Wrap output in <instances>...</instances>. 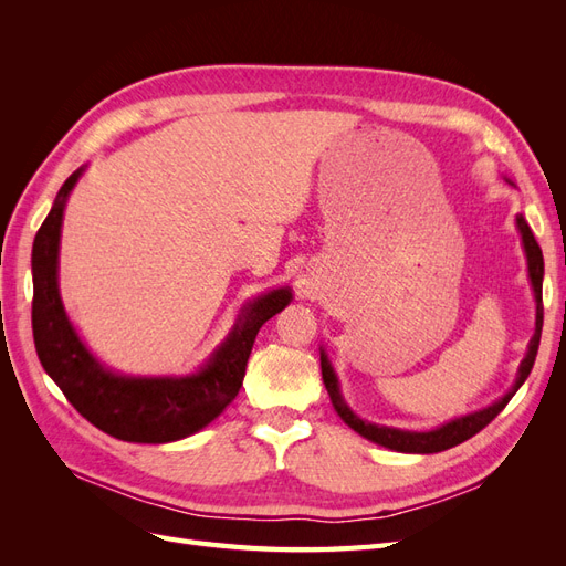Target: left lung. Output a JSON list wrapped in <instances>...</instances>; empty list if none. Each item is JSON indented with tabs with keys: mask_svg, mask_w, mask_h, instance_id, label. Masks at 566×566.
Listing matches in <instances>:
<instances>
[{
	"mask_svg": "<svg viewBox=\"0 0 566 566\" xmlns=\"http://www.w3.org/2000/svg\"><path fill=\"white\" fill-rule=\"evenodd\" d=\"M517 231L522 235V248L526 254V269H528V281H531V290H534V300H536V328H534V337L528 339V349L522 358V364L517 368V378L515 385H512L499 401H493L491 406L474 410V413L453 418L449 422H443L437 430L430 432H413V430H399V427H387V424H375L368 422L364 418H358L354 410L349 408V403L342 397L339 389V380L337 373L331 364L328 354L321 347V373H323V385L331 394V401L337 410V416L345 420L354 432H358L361 437H366L373 443H380L385 449L399 451V453H439L458 447V443L468 441L470 437H474L479 430L501 413V410L507 406V401L515 397L517 389L524 385V380L528 378L531 368H534L536 354H538V345H541V331H543V252L536 243L534 233H531L526 219L522 214H517L515 219Z\"/></svg>",
	"mask_w": 566,
	"mask_h": 566,
	"instance_id": "8db88e82",
	"label": "left lung"
}]
</instances>
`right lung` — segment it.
Returning a JSON list of instances; mask_svg holds the SVG:
<instances>
[{"instance_id": "add662e5", "label": "right lung", "mask_w": 566, "mask_h": 566, "mask_svg": "<svg viewBox=\"0 0 566 566\" xmlns=\"http://www.w3.org/2000/svg\"><path fill=\"white\" fill-rule=\"evenodd\" d=\"M84 167L65 179L32 245V335L46 375L82 418L101 432L134 443H167L200 432L235 399L262 325L283 312L293 290L276 287L250 300L231 333L188 375H123L87 349L65 314L59 290V250L65 202Z\"/></svg>"}]
</instances>
